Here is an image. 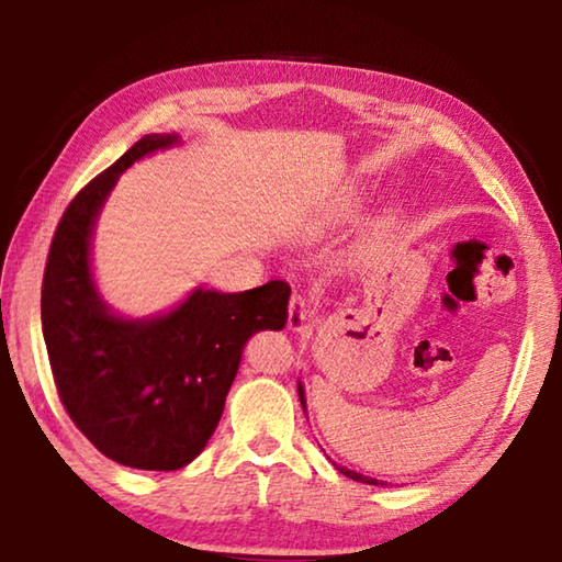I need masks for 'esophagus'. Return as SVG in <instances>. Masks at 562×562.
I'll return each instance as SVG.
<instances>
[{
  "label": "esophagus",
  "mask_w": 562,
  "mask_h": 562,
  "mask_svg": "<svg viewBox=\"0 0 562 562\" xmlns=\"http://www.w3.org/2000/svg\"><path fill=\"white\" fill-rule=\"evenodd\" d=\"M310 322H312V312H310L307 300H304L302 294H292L290 307H288V327L292 331L304 335V331L310 329Z\"/></svg>",
  "instance_id": "34e87169"
}]
</instances>
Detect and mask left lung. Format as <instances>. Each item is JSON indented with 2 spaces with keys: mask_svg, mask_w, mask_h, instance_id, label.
I'll use <instances>...</instances> for the list:
<instances>
[{
  "mask_svg": "<svg viewBox=\"0 0 562 562\" xmlns=\"http://www.w3.org/2000/svg\"><path fill=\"white\" fill-rule=\"evenodd\" d=\"M297 392H300V402L304 406V389H302V384H297ZM339 471L345 473L347 479H351V481H361V483H369V486H379V481L376 479H369V475H361V473L349 471V469H339Z\"/></svg>",
  "mask_w": 562,
  "mask_h": 562,
  "instance_id": "left-lung-1",
  "label": "left lung"
}]
</instances>
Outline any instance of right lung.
Segmentation results:
<instances>
[{
    "mask_svg": "<svg viewBox=\"0 0 562 562\" xmlns=\"http://www.w3.org/2000/svg\"><path fill=\"white\" fill-rule=\"evenodd\" d=\"M178 144L150 133L76 193L46 258L42 331L66 414L111 461L178 471L205 449L255 331L282 329L290 284L245 292L198 288L168 315L116 317L91 278V235L119 176Z\"/></svg>",
    "mask_w": 562,
    "mask_h": 562,
    "instance_id": "obj_1",
    "label": "right lung"
}]
</instances>
